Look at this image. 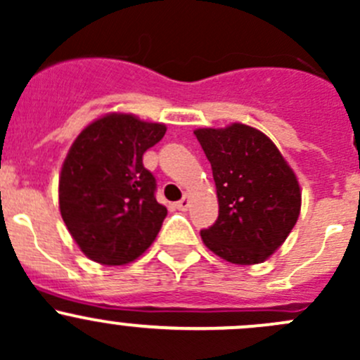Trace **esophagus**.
Returning a JSON list of instances; mask_svg holds the SVG:
<instances>
[{"instance_id":"obj_1","label":"esophagus","mask_w":360,"mask_h":360,"mask_svg":"<svg viewBox=\"0 0 360 360\" xmlns=\"http://www.w3.org/2000/svg\"><path fill=\"white\" fill-rule=\"evenodd\" d=\"M176 207L179 210H188V207H190V197H188V195H184V197L176 203Z\"/></svg>"}]
</instances>
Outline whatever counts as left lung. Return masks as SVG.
Masks as SVG:
<instances>
[{"mask_svg": "<svg viewBox=\"0 0 360 360\" xmlns=\"http://www.w3.org/2000/svg\"><path fill=\"white\" fill-rule=\"evenodd\" d=\"M212 167L219 216L202 230L214 254L235 264L270 257L289 237L301 209L296 174L257 129L231 123L195 130Z\"/></svg>", "mask_w": 360, "mask_h": 360, "instance_id": "obj_1", "label": "left lung"}]
</instances>
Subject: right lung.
<instances>
[{
    "instance_id": "obj_1",
    "label": "right lung",
    "mask_w": 360,
    "mask_h": 360,
    "mask_svg": "<svg viewBox=\"0 0 360 360\" xmlns=\"http://www.w3.org/2000/svg\"><path fill=\"white\" fill-rule=\"evenodd\" d=\"M163 123L110 112L79 132L59 177L60 216L86 257L127 264L157 238L167 209L143 155L165 136Z\"/></svg>"
}]
</instances>
